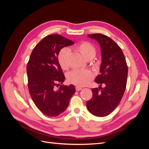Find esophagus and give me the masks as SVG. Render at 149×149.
<instances>
[{"mask_svg":"<svg viewBox=\"0 0 149 149\" xmlns=\"http://www.w3.org/2000/svg\"><path fill=\"white\" fill-rule=\"evenodd\" d=\"M82 90V88L81 87H80V86H76L75 87V90L76 91H80V90Z\"/></svg>","mask_w":149,"mask_h":149,"instance_id":"esophagus-1","label":"esophagus"}]
</instances>
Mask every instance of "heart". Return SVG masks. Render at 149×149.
<instances>
[{
	"instance_id": "b5f03b06",
	"label": "heart",
	"mask_w": 149,
	"mask_h": 149,
	"mask_svg": "<svg viewBox=\"0 0 149 149\" xmlns=\"http://www.w3.org/2000/svg\"><path fill=\"white\" fill-rule=\"evenodd\" d=\"M75 49L88 60L93 59L96 54L95 47L88 42L80 43L75 47ZM69 53L70 49L67 47H64L60 50L58 54V63L60 66L64 70L68 67V58ZM93 78V73L89 70H74L70 72L67 75V79L69 83L80 86L86 85Z\"/></svg>"
}]
</instances>
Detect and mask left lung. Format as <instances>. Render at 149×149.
Masks as SVG:
<instances>
[{"label":"left lung","mask_w":149,"mask_h":149,"mask_svg":"<svg viewBox=\"0 0 149 149\" xmlns=\"http://www.w3.org/2000/svg\"><path fill=\"white\" fill-rule=\"evenodd\" d=\"M100 44L102 55L100 72L95 82L104 88H93L92 98L86 102L88 111L93 115L103 117L115 110L124 94L127 84L128 67L121 48L104 34H88Z\"/></svg>","instance_id":"1"}]
</instances>
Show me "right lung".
Masks as SVG:
<instances>
[{
	"label": "right lung",
	"mask_w": 149,
	"mask_h": 149,
	"mask_svg": "<svg viewBox=\"0 0 149 149\" xmlns=\"http://www.w3.org/2000/svg\"><path fill=\"white\" fill-rule=\"evenodd\" d=\"M74 42L59 34L44 38L33 50L27 65L28 88L33 102L41 112L57 116L64 112L75 92V86L61 85L65 77L60 66L58 54L64 47Z\"/></svg>",
	"instance_id": "add662e5"
}]
</instances>
